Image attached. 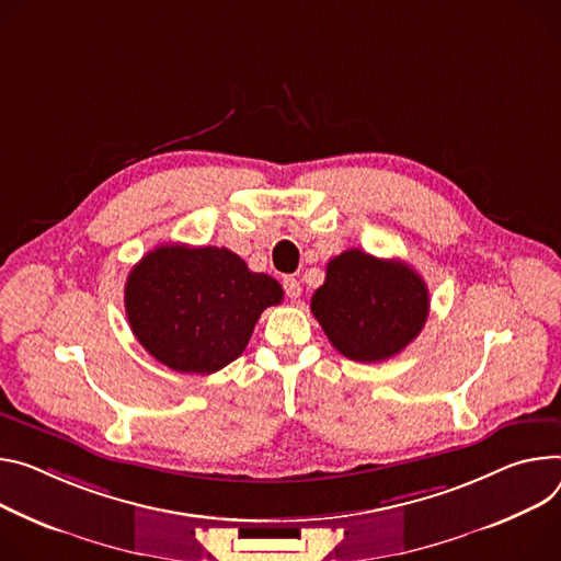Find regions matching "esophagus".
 Masks as SVG:
<instances>
[{
  "mask_svg": "<svg viewBox=\"0 0 561 561\" xmlns=\"http://www.w3.org/2000/svg\"><path fill=\"white\" fill-rule=\"evenodd\" d=\"M284 290H286V295L290 297V299H297L299 297V293H301V286H299V282L295 279V277H284Z\"/></svg>",
  "mask_w": 561,
  "mask_h": 561,
  "instance_id": "esophagus-1",
  "label": "esophagus"
}]
</instances>
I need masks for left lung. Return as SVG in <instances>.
I'll return each instance as SVG.
<instances>
[{
  "instance_id": "obj_1",
  "label": "left lung",
  "mask_w": 561,
  "mask_h": 561,
  "mask_svg": "<svg viewBox=\"0 0 561 561\" xmlns=\"http://www.w3.org/2000/svg\"><path fill=\"white\" fill-rule=\"evenodd\" d=\"M311 311L344 358L382 363L423 331L430 290L410 264L351 248L327 264Z\"/></svg>"
}]
</instances>
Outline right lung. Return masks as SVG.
<instances>
[{"mask_svg":"<svg viewBox=\"0 0 561 561\" xmlns=\"http://www.w3.org/2000/svg\"><path fill=\"white\" fill-rule=\"evenodd\" d=\"M282 299L277 279L217 245H159L125 284L136 340L179 374H215L237 360L264 309Z\"/></svg>","mask_w":561,"mask_h":561,"instance_id":"right-lung-1","label":"right lung"}]
</instances>
